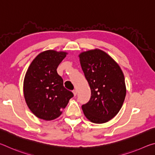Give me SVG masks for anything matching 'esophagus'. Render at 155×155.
I'll return each mask as SVG.
<instances>
[{
	"mask_svg": "<svg viewBox=\"0 0 155 155\" xmlns=\"http://www.w3.org/2000/svg\"><path fill=\"white\" fill-rule=\"evenodd\" d=\"M72 92H73V94H74V96H77V90H73Z\"/></svg>",
	"mask_w": 155,
	"mask_h": 155,
	"instance_id": "1",
	"label": "esophagus"
}]
</instances>
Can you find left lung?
Returning a JSON list of instances; mask_svg holds the SVG:
<instances>
[{
    "instance_id": "obj_1",
    "label": "left lung",
    "mask_w": 155,
    "mask_h": 155,
    "mask_svg": "<svg viewBox=\"0 0 155 155\" xmlns=\"http://www.w3.org/2000/svg\"><path fill=\"white\" fill-rule=\"evenodd\" d=\"M78 57L91 89L90 101L82 105L83 114L95 124L109 122L118 114L127 94L122 70L101 49L82 52Z\"/></svg>"
}]
</instances>
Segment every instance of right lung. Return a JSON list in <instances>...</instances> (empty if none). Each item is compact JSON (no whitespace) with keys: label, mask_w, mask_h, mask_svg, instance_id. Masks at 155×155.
<instances>
[{"label":"right lung","mask_w":155,"mask_h":155,"mask_svg":"<svg viewBox=\"0 0 155 155\" xmlns=\"http://www.w3.org/2000/svg\"><path fill=\"white\" fill-rule=\"evenodd\" d=\"M68 52L48 50L34 59L26 72L23 92L27 106L38 118L52 120L61 115L70 99L71 91L64 87L57 68Z\"/></svg>","instance_id":"add662e5"}]
</instances>
